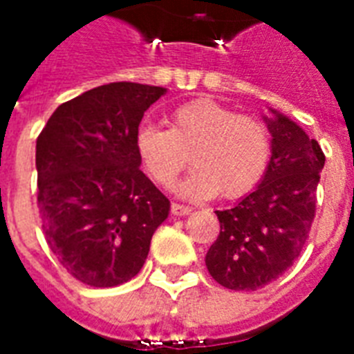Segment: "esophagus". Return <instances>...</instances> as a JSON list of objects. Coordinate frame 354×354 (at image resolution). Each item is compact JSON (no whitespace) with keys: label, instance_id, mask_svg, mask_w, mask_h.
I'll list each match as a JSON object with an SVG mask.
<instances>
[{"label":"esophagus","instance_id":"34e87169","mask_svg":"<svg viewBox=\"0 0 354 354\" xmlns=\"http://www.w3.org/2000/svg\"><path fill=\"white\" fill-rule=\"evenodd\" d=\"M171 211H172V215L182 216V215H189V213L193 211V207H189V205H183V204H178V202H172Z\"/></svg>","mask_w":354,"mask_h":354}]
</instances>
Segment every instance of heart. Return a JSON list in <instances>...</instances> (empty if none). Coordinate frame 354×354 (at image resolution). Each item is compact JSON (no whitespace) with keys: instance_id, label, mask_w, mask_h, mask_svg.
Wrapping results in <instances>:
<instances>
[{"instance_id":"heart-1","label":"heart","mask_w":354,"mask_h":354,"mask_svg":"<svg viewBox=\"0 0 354 354\" xmlns=\"http://www.w3.org/2000/svg\"><path fill=\"white\" fill-rule=\"evenodd\" d=\"M136 150L145 171L158 185L171 187L196 163L180 185L185 196L239 198L257 187L268 171V130L257 118L236 115L213 99L183 102L169 113V130L145 124L136 133Z\"/></svg>"}]
</instances>
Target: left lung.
Instances as JSON below:
<instances>
[{"mask_svg":"<svg viewBox=\"0 0 354 354\" xmlns=\"http://www.w3.org/2000/svg\"><path fill=\"white\" fill-rule=\"evenodd\" d=\"M272 113L264 118L272 133L268 171L232 209L215 211L221 233L205 266L230 290H257L285 274L299 257L316 215L324 150L286 115Z\"/></svg>","mask_w":354,"mask_h":354,"instance_id":"1","label":"left lung"}]
</instances>
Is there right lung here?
<instances>
[{
	"instance_id": "obj_1",
	"label": "right lung",
	"mask_w": 354,
	"mask_h": 354,
	"mask_svg": "<svg viewBox=\"0 0 354 354\" xmlns=\"http://www.w3.org/2000/svg\"><path fill=\"white\" fill-rule=\"evenodd\" d=\"M165 88L99 86L55 110L36 139L41 230L69 275L97 288L143 268L171 202L139 169L136 133Z\"/></svg>"
}]
</instances>
